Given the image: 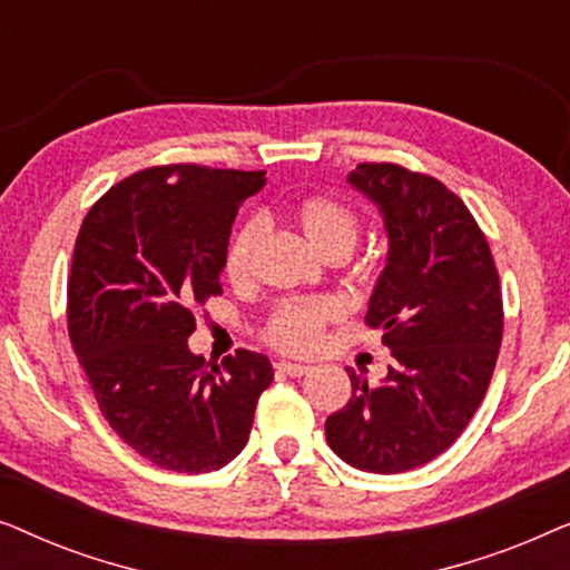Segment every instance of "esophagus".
Here are the masks:
<instances>
[{"label": "esophagus", "instance_id": "obj_1", "mask_svg": "<svg viewBox=\"0 0 570 570\" xmlns=\"http://www.w3.org/2000/svg\"><path fill=\"white\" fill-rule=\"evenodd\" d=\"M277 371H279V373H287V376H293V379H301V376H306V373L311 371V365L291 363V361H279V363H277Z\"/></svg>", "mask_w": 570, "mask_h": 570}]
</instances>
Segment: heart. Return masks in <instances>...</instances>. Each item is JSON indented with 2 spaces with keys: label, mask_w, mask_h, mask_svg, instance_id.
<instances>
[{
  "label": "heart",
  "mask_w": 570,
  "mask_h": 570,
  "mask_svg": "<svg viewBox=\"0 0 570 570\" xmlns=\"http://www.w3.org/2000/svg\"><path fill=\"white\" fill-rule=\"evenodd\" d=\"M303 236L322 256L334 252H353L357 240V217L350 207L330 197H306L293 209ZM262 223L246 220L233 233L225 248V275L233 283H244L252 275L256 246L262 240ZM340 316V306L330 298H303L279 303L267 324V340L285 353H308L322 340L324 326Z\"/></svg>",
  "instance_id": "obj_1"
}]
</instances>
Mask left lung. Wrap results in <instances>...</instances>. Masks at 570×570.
Wrapping results in <instances>:
<instances>
[{"mask_svg":"<svg viewBox=\"0 0 570 570\" xmlns=\"http://www.w3.org/2000/svg\"><path fill=\"white\" fill-rule=\"evenodd\" d=\"M347 184L384 217L389 252L365 322L394 365L379 386L347 368L353 396L326 417V443L355 470L396 474L443 454L478 412L503 337L501 285L485 236L441 181L361 163Z\"/></svg>","mask_w":570,"mask_h":570,"instance_id":"8db88e82","label":"left lung"}]
</instances>
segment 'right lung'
<instances>
[{"label":"right lung","mask_w":570,"mask_h":570,"mask_svg":"<svg viewBox=\"0 0 570 570\" xmlns=\"http://www.w3.org/2000/svg\"><path fill=\"white\" fill-rule=\"evenodd\" d=\"M264 170L147 168L111 186L82 220L67 285L69 340L108 425L174 472L233 462L275 371L238 350L223 365L189 350L194 306L220 295L238 207Z\"/></svg>","instance_id":"1"}]
</instances>
